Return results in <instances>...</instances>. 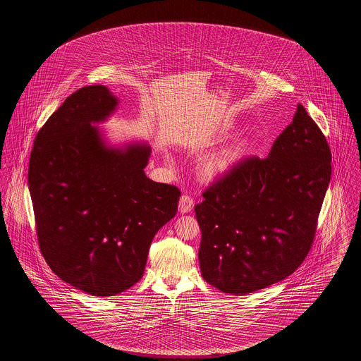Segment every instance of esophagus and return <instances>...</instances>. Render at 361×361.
I'll list each match as a JSON object with an SVG mask.
<instances>
[{
	"mask_svg": "<svg viewBox=\"0 0 361 361\" xmlns=\"http://www.w3.org/2000/svg\"><path fill=\"white\" fill-rule=\"evenodd\" d=\"M193 204H195V200H193V197L190 196V195H183L181 197H180V202H178V209H180V212H183V214H185V212H190L192 211V208H193Z\"/></svg>",
	"mask_w": 361,
	"mask_h": 361,
	"instance_id": "34e87169",
	"label": "esophagus"
}]
</instances>
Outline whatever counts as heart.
Wrapping results in <instances>:
<instances>
[{
  "label": "heart",
  "mask_w": 361,
  "mask_h": 361,
  "mask_svg": "<svg viewBox=\"0 0 361 361\" xmlns=\"http://www.w3.org/2000/svg\"><path fill=\"white\" fill-rule=\"evenodd\" d=\"M237 159L235 153H224V154L215 155L208 158L203 164V174L207 178H214L221 174L227 172L234 161Z\"/></svg>",
  "instance_id": "obj_1"
}]
</instances>
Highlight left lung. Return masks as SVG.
<instances>
[{
  "instance_id": "1",
  "label": "left lung",
  "mask_w": 361,
  "mask_h": 361,
  "mask_svg": "<svg viewBox=\"0 0 361 361\" xmlns=\"http://www.w3.org/2000/svg\"><path fill=\"white\" fill-rule=\"evenodd\" d=\"M330 177L326 137L299 104L267 158H242L195 206L207 283L246 295L293 274L312 246Z\"/></svg>"
}]
</instances>
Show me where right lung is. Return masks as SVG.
I'll return each mask as SVG.
<instances>
[{
    "label": "right lung",
    "mask_w": 361,
    "mask_h": 361,
    "mask_svg": "<svg viewBox=\"0 0 361 361\" xmlns=\"http://www.w3.org/2000/svg\"><path fill=\"white\" fill-rule=\"evenodd\" d=\"M116 104L104 85L70 94L39 130L28 168L43 257L59 279L94 296L118 295L142 279L152 240L181 196L145 174L149 146H104L90 123Z\"/></svg>",
    "instance_id": "add662e5"
}]
</instances>
